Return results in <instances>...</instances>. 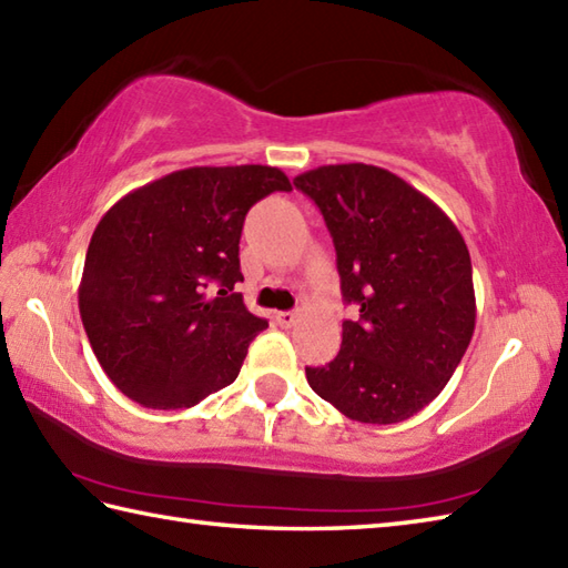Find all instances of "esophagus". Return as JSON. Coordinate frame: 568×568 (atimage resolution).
<instances>
[{
  "label": "esophagus",
  "mask_w": 568,
  "mask_h": 568,
  "mask_svg": "<svg viewBox=\"0 0 568 568\" xmlns=\"http://www.w3.org/2000/svg\"><path fill=\"white\" fill-rule=\"evenodd\" d=\"M276 321H280L282 328H292L298 323V314L296 311H280V314H276Z\"/></svg>",
  "instance_id": "esophagus-1"
}]
</instances>
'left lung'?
<instances>
[{"instance_id": "8db88e82", "label": "left lung", "mask_w": 568, "mask_h": 568, "mask_svg": "<svg viewBox=\"0 0 568 568\" xmlns=\"http://www.w3.org/2000/svg\"><path fill=\"white\" fill-rule=\"evenodd\" d=\"M294 186L321 207L343 298L361 308V318L343 321L338 355L306 367L308 385L353 422L409 419L442 395L476 331L466 240L387 169L318 166Z\"/></svg>"}]
</instances>
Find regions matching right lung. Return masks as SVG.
I'll return each mask as SVG.
<instances>
[{
	"label": "right lung",
	"mask_w": 568,
	"mask_h": 568,
	"mask_svg": "<svg viewBox=\"0 0 568 568\" xmlns=\"http://www.w3.org/2000/svg\"><path fill=\"white\" fill-rule=\"evenodd\" d=\"M274 191H292L274 166H191L102 215L78 308L122 395L146 409H189L235 382L252 338L267 328L233 292L242 223Z\"/></svg>",
	"instance_id": "1"
}]
</instances>
